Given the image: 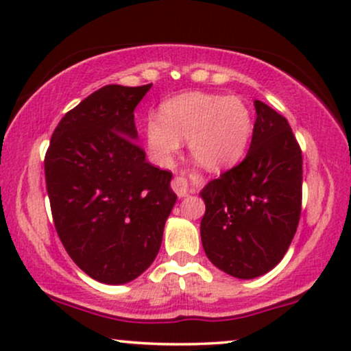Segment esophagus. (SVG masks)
Listing matches in <instances>:
<instances>
[{"mask_svg": "<svg viewBox=\"0 0 351 351\" xmlns=\"http://www.w3.org/2000/svg\"><path fill=\"white\" fill-rule=\"evenodd\" d=\"M171 188L175 191V194L181 197H186L189 193V186H188V180L183 178V176H176L175 180L171 181Z\"/></svg>", "mask_w": 351, "mask_h": 351, "instance_id": "obj_1", "label": "esophagus"}]
</instances>
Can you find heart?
Instances as JSON below:
<instances>
[{
  "label": "heart",
  "mask_w": 351,
  "mask_h": 351,
  "mask_svg": "<svg viewBox=\"0 0 351 351\" xmlns=\"http://www.w3.org/2000/svg\"><path fill=\"white\" fill-rule=\"evenodd\" d=\"M252 134L250 108L238 97L189 92L163 101L158 119L144 128L152 160L168 167L188 139L193 160L208 171H220L241 160Z\"/></svg>",
  "instance_id": "obj_1"
}]
</instances>
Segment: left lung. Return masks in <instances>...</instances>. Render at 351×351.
<instances>
[{
	"label": "left lung",
	"mask_w": 351,
	"mask_h": 351,
	"mask_svg": "<svg viewBox=\"0 0 351 351\" xmlns=\"http://www.w3.org/2000/svg\"><path fill=\"white\" fill-rule=\"evenodd\" d=\"M245 160L201 191L204 251L232 277L250 280L282 261L298 228L303 155L287 118L254 100Z\"/></svg>",
	"instance_id": "obj_1"
}]
</instances>
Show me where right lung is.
<instances>
[{
    "mask_svg": "<svg viewBox=\"0 0 351 351\" xmlns=\"http://www.w3.org/2000/svg\"><path fill=\"white\" fill-rule=\"evenodd\" d=\"M150 87L99 88L64 114L45 155L58 237L79 269L108 285L149 269L176 202L171 173L136 143L134 110Z\"/></svg>",
    "mask_w": 351,
    "mask_h": 351,
    "instance_id": "right-lung-1",
    "label": "right lung"
}]
</instances>
